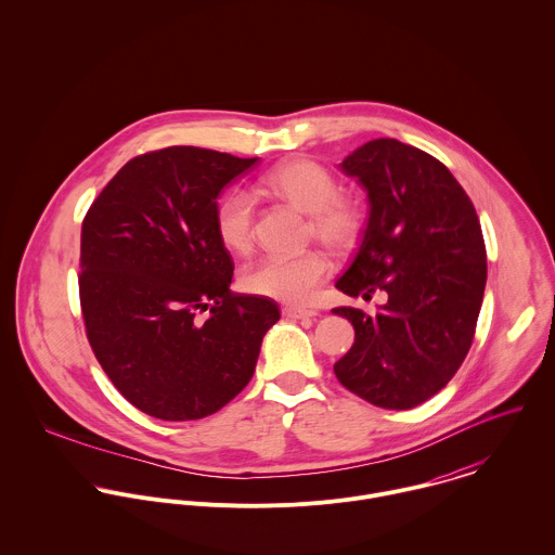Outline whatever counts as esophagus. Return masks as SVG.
Returning a JSON list of instances; mask_svg holds the SVG:
<instances>
[{
	"instance_id": "1",
	"label": "esophagus",
	"mask_w": 555,
	"mask_h": 555,
	"mask_svg": "<svg viewBox=\"0 0 555 555\" xmlns=\"http://www.w3.org/2000/svg\"><path fill=\"white\" fill-rule=\"evenodd\" d=\"M282 314L286 318H291V320L318 317L317 310H308V308H299V306H286V308H282Z\"/></svg>"
}]
</instances>
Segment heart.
I'll return each instance as SVG.
<instances>
[{
  "mask_svg": "<svg viewBox=\"0 0 555 555\" xmlns=\"http://www.w3.org/2000/svg\"><path fill=\"white\" fill-rule=\"evenodd\" d=\"M262 194L282 198L308 214L310 233L333 251L350 249L363 231L359 203L337 192L328 168L310 158L280 162L258 181ZM214 229L224 249L247 254L254 243V201L247 192H227L214 211ZM328 275V260L320 249L291 256H267L241 273L243 291L284 301L306 304Z\"/></svg>",
  "mask_w": 555,
  "mask_h": 555,
  "instance_id": "heart-1",
  "label": "heart"
}]
</instances>
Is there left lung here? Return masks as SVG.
I'll return each mask as SVG.
<instances>
[{"label":"left lung","instance_id":"obj_1","mask_svg":"<svg viewBox=\"0 0 555 555\" xmlns=\"http://www.w3.org/2000/svg\"><path fill=\"white\" fill-rule=\"evenodd\" d=\"M339 168L365 188L370 218L335 286L365 301L385 291L389 301L374 317L333 310L354 326L333 372L354 396L408 410L444 389L473 346L487 282L482 231L451 170L412 145L376 139Z\"/></svg>","mask_w":555,"mask_h":555}]
</instances>
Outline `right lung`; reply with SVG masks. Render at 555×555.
Here are the masks:
<instances>
[{"instance_id": "right-lung-1", "label": "right lung", "mask_w": 555, "mask_h": 555, "mask_svg": "<svg viewBox=\"0 0 555 555\" xmlns=\"http://www.w3.org/2000/svg\"><path fill=\"white\" fill-rule=\"evenodd\" d=\"M258 158L166 147L130 159L80 231V310L91 350L141 412L194 421L254 376L278 304L231 291L214 229L220 192Z\"/></svg>"}]
</instances>
